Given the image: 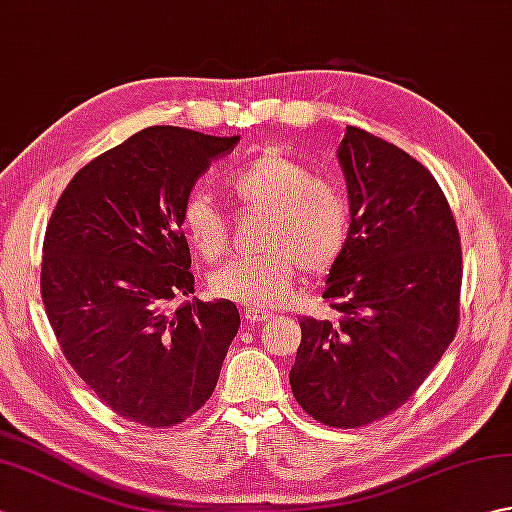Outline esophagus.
<instances>
[{"instance_id":"esophagus-1","label":"esophagus","mask_w":512,"mask_h":512,"mask_svg":"<svg viewBox=\"0 0 512 512\" xmlns=\"http://www.w3.org/2000/svg\"><path fill=\"white\" fill-rule=\"evenodd\" d=\"M273 319V312H266V310H257V308H248L244 310V321L246 325H255V323H264Z\"/></svg>"}]
</instances>
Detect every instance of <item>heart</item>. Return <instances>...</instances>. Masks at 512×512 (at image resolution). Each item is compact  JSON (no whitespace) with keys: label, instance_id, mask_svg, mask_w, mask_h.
<instances>
[{"label":"heart","instance_id":"b5f03b06","mask_svg":"<svg viewBox=\"0 0 512 512\" xmlns=\"http://www.w3.org/2000/svg\"><path fill=\"white\" fill-rule=\"evenodd\" d=\"M226 187L235 198L268 213L262 257H237L209 277L215 297L239 306L270 310L286 303L299 266L310 273L328 270L343 255L352 217L343 191L334 182L312 178L308 167L266 149L228 173ZM191 248L206 262L224 253L228 224L213 198L202 189L187 195L180 213Z\"/></svg>","mask_w":512,"mask_h":512}]
</instances>
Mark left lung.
<instances>
[{
	"instance_id": "obj_1",
	"label": "left lung",
	"mask_w": 512,
	"mask_h": 512,
	"mask_svg": "<svg viewBox=\"0 0 512 512\" xmlns=\"http://www.w3.org/2000/svg\"><path fill=\"white\" fill-rule=\"evenodd\" d=\"M336 158L352 228L323 299L339 321H299L290 387L314 420L356 429L398 409L453 341L462 250L449 202L416 158L358 127Z\"/></svg>"
}]
</instances>
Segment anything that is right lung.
<instances>
[{"instance_id":"right-lung-1","label":"right lung","mask_w":512,"mask_h":512,"mask_svg":"<svg viewBox=\"0 0 512 512\" xmlns=\"http://www.w3.org/2000/svg\"><path fill=\"white\" fill-rule=\"evenodd\" d=\"M237 143L147 127L76 173L50 217L41 297L61 352L107 407L145 427H173L211 398L239 328L233 301H189L180 231L195 180Z\"/></svg>"}]
</instances>
